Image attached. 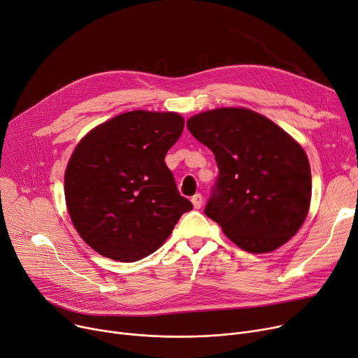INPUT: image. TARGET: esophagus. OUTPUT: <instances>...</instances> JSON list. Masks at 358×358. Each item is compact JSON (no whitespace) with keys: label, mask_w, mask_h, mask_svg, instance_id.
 <instances>
[{"label":"esophagus","mask_w":358,"mask_h":358,"mask_svg":"<svg viewBox=\"0 0 358 358\" xmlns=\"http://www.w3.org/2000/svg\"><path fill=\"white\" fill-rule=\"evenodd\" d=\"M192 203H193V206H194V209H200L201 204H203V197H201V194L193 196V197H192Z\"/></svg>","instance_id":"obj_1"}]
</instances>
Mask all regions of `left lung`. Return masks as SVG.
Here are the masks:
<instances>
[{"mask_svg": "<svg viewBox=\"0 0 358 358\" xmlns=\"http://www.w3.org/2000/svg\"><path fill=\"white\" fill-rule=\"evenodd\" d=\"M219 174L204 215L248 252L286 243L306 219L312 177L305 150L283 129L248 108H216L187 122Z\"/></svg>", "mask_w": 358, "mask_h": 358, "instance_id": "8db88e82", "label": "left lung"}]
</instances>
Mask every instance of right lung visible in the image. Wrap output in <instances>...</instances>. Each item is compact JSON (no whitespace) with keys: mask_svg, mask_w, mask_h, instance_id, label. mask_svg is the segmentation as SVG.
I'll list each match as a JSON object with an SVG mask.
<instances>
[{"mask_svg":"<svg viewBox=\"0 0 358 358\" xmlns=\"http://www.w3.org/2000/svg\"><path fill=\"white\" fill-rule=\"evenodd\" d=\"M182 127L177 113L135 110L92 129L75 148L65 199L75 229L94 251L139 261L193 209L164 161Z\"/></svg>","mask_w":358,"mask_h":358,"instance_id":"add662e5","label":"right lung"}]
</instances>
